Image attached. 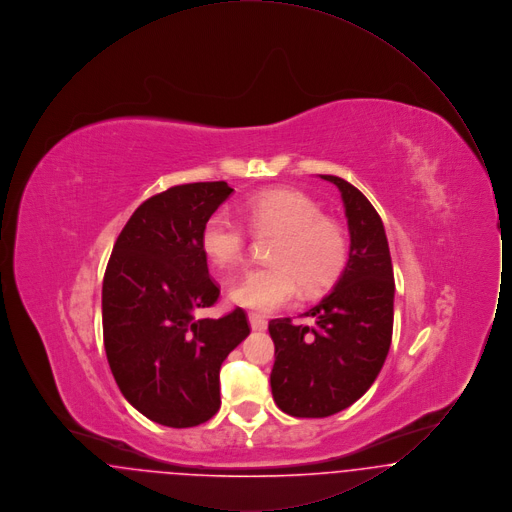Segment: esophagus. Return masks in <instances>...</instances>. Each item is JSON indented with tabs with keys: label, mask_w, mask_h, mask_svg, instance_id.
Masks as SVG:
<instances>
[{
	"label": "esophagus",
	"mask_w": 512,
	"mask_h": 512,
	"mask_svg": "<svg viewBox=\"0 0 512 512\" xmlns=\"http://www.w3.org/2000/svg\"><path fill=\"white\" fill-rule=\"evenodd\" d=\"M249 317V324H251V328L253 330H257V332H263V330H267V320L261 317V315H257V313H249L247 315Z\"/></svg>",
	"instance_id": "34e87169"
}]
</instances>
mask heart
Returning a JSON list of instances; mask_svg holds the SVG:
<instances>
[{
    "instance_id": "1",
    "label": "heart",
    "mask_w": 512,
    "mask_h": 512,
    "mask_svg": "<svg viewBox=\"0 0 512 512\" xmlns=\"http://www.w3.org/2000/svg\"><path fill=\"white\" fill-rule=\"evenodd\" d=\"M245 220L255 234H278L268 267L247 270L230 288V299L261 313H272L305 292L332 286L347 263L349 242L336 220L324 217L322 205L293 188H268L245 199ZM245 226L217 211L201 228V249L220 268L236 267L245 253Z\"/></svg>"
}]
</instances>
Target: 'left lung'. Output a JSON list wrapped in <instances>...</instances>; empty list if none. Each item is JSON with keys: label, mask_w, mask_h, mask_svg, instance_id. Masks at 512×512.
<instances>
[{"label": "left lung", "mask_w": 512, "mask_h": 512, "mask_svg": "<svg viewBox=\"0 0 512 512\" xmlns=\"http://www.w3.org/2000/svg\"><path fill=\"white\" fill-rule=\"evenodd\" d=\"M338 186L349 228V259L334 290L303 317L315 326L274 318L272 397L284 413L324 418L353 405L374 384L388 357L393 332V267L380 215L355 186Z\"/></svg>", "instance_id": "8db88e82"}]
</instances>
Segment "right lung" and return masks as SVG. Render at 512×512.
Here are the masks:
<instances>
[{"label":"right lung","instance_id":"right-lung-1","mask_svg":"<svg viewBox=\"0 0 512 512\" xmlns=\"http://www.w3.org/2000/svg\"><path fill=\"white\" fill-rule=\"evenodd\" d=\"M234 190L172 186L124 224L101 290L103 343L124 399L149 420L190 428L220 407V365L249 334L244 309L197 318L217 303L201 228Z\"/></svg>","mask_w":512,"mask_h":512}]
</instances>
